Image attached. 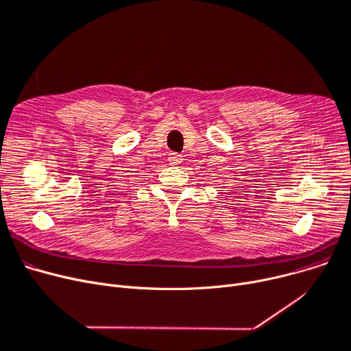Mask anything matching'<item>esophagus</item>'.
Wrapping results in <instances>:
<instances>
[{"label":"esophagus","mask_w":351,"mask_h":351,"mask_svg":"<svg viewBox=\"0 0 351 351\" xmlns=\"http://www.w3.org/2000/svg\"><path fill=\"white\" fill-rule=\"evenodd\" d=\"M169 162H171V165H179L180 162H182V155H179V154H171L169 155Z\"/></svg>","instance_id":"obj_1"}]
</instances>
